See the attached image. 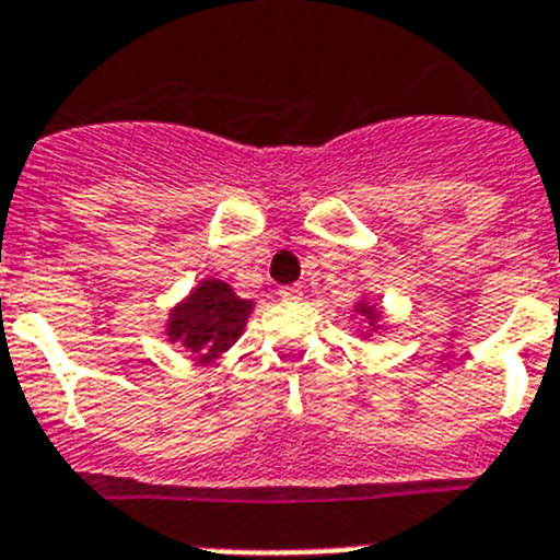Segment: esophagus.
<instances>
[{"instance_id":"esophagus-1","label":"esophagus","mask_w":560,"mask_h":560,"mask_svg":"<svg viewBox=\"0 0 560 560\" xmlns=\"http://www.w3.org/2000/svg\"><path fill=\"white\" fill-rule=\"evenodd\" d=\"M279 295H281V301H301L304 299V290H301L299 284H290V287H281Z\"/></svg>"}]
</instances>
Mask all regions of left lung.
I'll return each mask as SVG.
<instances>
[{
    "label": "left lung",
    "instance_id": "obj_1",
    "mask_svg": "<svg viewBox=\"0 0 560 560\" xmlns=\"http://www.w3.org/2000/svg\"><path fill=\"white\" fill-rule=\"evenodd\" d=\"M352 313L363 320V329H358V335H361V338H372V335L388 332L386 313H383L381 301H377V299L361 295V299L354 301Z\"/></svg>",
    "mask_w": 560,
    "mask_h": 560
}]
</instances>
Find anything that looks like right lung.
Instances as JSON below:
<instances>
[{
  "mask_svg": "<svg viewBox=\"0 0 560 560\" xmlns=\"http://www.w3.org/2000/svg\"><path fill=\"white\" fill-rule=\"evenodd\" d=\"M256 301L236 295L228 281L202 279L186 299H179L165 318L168 343H177L208 366L242 338Z\"/></svg>",
  "mask_w": 560,
  "mask_h": 560,
  "instance_id": "add662e5",
  "label": "right lung"
}]
</instances>
